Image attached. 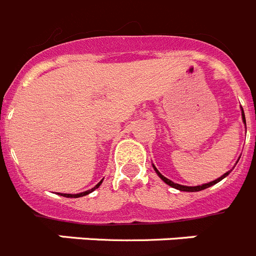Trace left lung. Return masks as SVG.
Instances as JSON below:
<instances>
[{
  "label": "left lung",
  "instance_id": "1",
  "mask_svg": "<svg viewBox=\"0 0 256 256\" xmlns=\"http://www.w3.org/2000/svg\"><path fill=\"white\" fill-rule=\"evenodd\" d=\"M242 120H244V122H245V125H246V120H245V113H244V110H242ZM153 168H154V171L157 172V175H158L160 178H161L162 180L165 182L166 184H168L170 186H172V188H175V190H183V192H198V190H206V188H208V186H214V184L219 183V182L222 180V179H224L226 176H228L230 175V171H226V174L222 175L220 178H218L216 180H212L210 182V183H206V184H202V186H180V184H176L174 183V182H171L170 179H168V178H165L164 175L160 172L157 168H156V166L153 165Z\"/></svg>",
  "mask_w": 256,
  "mask_h": 256
}]
</instances>
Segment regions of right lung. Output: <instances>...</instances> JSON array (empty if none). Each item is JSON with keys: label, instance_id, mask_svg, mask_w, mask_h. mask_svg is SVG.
<instances>
[{"label": "right lung", "instance_id": "1", "mask_svg": "<svg viewBox=\"0 0 256 256\" xmlns=\"http://www.w3.org/2000/svg\"><path fill=\"white\" fill-rule=\"evenodd\" d=\"M102 182H103V180H100V182H99V183H98L96 186H94V188H91L90 190H86V192L77 193V194H70V193H60V196H64V197H68V198H77V197H82V196H86V194H88V193H91V192H92V190H96V188H99V186H100V184H102Z\"/></svg>", "mask_w": 256, "mask_h": 256}]
</instances>
